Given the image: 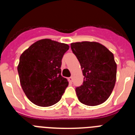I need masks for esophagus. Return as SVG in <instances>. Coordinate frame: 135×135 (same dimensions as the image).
I'll return each mask as SVG.
<instances>
[{
  "label": "esophagus",
  "mask_w": 135,
  "mask_h": 135,
  "mask_svg": "<svg viewBox=\"0 0 135 135\" xmlns=\"http://www.w3.org/2000/svg\"><path fill=\"white\" fill-rule=\"evenodd\" d=\"M68 80L70 82H73V78H72V77H70V78H68Z\"/></svg>",
  "instance_id": "1"
}]
</instances>
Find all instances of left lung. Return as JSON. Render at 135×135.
I'll list each match as a JSON object with an SVG mask.
<instances>
[{"mask_svg": "<svg viewBox=\"0 0 135 135\" xmlns=\"http://www.w3.org/2000/svg\"><path fill=\"white\" fill-rule=\"evenodd\" d=\"M71 49L84 76L82 85L76 88L78 100L89 106L104 103L112 94L116 80L117 65L113 53L96 42L71 43Z\"/></svg>", "mask_w": 135, "mask_h": 135, "instance_id": "obj_1", "label": "left lung"}]
</instances>
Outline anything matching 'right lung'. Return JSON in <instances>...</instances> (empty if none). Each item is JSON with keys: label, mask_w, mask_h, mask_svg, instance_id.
Wrapping results in <instances>:
<instances>
[{"label": "right lung", "mask_w": 135, "mask_h": 135, "mask_svg": "<svg viewBox=\"0 0 135 135\" xmlns=\"http://www.w3.org/2000/svg\"><path fill=\"white\" fill-rule=\"evenodd\" d=\"M69 46L50 39L32 44L21 55L17 67L23 92L36 105L49 107L61 99L68 86L61 73V59Z\"/></svg>", "instance_id": "1"}]
</instances>
